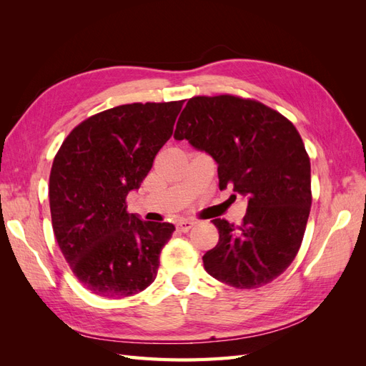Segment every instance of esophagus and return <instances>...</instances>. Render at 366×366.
I'll use <instances>...</instances> for the list:
<instances>
[{
	"label": "esophagus",
	"instance_id": "obj_1",
	"mask_svg": "<svg viewBox=\"0 0 366 366\" xmlns=\"http://www.w3.org/2000/svg\"><path fill=\"white\" fill-rule=\"evenodd\" d=\"M175 227H177V230H179V232H183V234H186V232H189L194 227V221H187V219L179 221Z\"/></svg>",
	"mask_w": 366,
	"mask_h": 366
}]
</instances>
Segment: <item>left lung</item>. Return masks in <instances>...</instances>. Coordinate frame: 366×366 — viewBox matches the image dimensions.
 <instances>
[{
  "label": "left lung",
  "instance_id": "1",
  "mask_svg": "<svg viewBox=\"0 0 366 366\" xmlns=\"http://www.w3.org/2000/svg\"><path fill=\"white\" fill-rule=\"evenodd\" d=\"M174 137L214 157L221 191L232 186L247 198L241 224L212 219L219 239L204 253L206 272L237 289L278 278L301 247L312 207L310 157L295 125L253 99L195 96Z\"/></svg>",
  "mask_w": 366,
  "mask_h": 366
}]
</instances>
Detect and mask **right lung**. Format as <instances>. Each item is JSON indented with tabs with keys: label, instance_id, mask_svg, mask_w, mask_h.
<instances>
[{
	"label": "right lung",
	"instance_id": "1",
	"mask_svg": "<svg viewBox=\"0 0 366 366\" xmlns=\"http://www.w3.org/2000/svg\"><path fill=\"white\" fill-rule=\"evenodd\" d=\"M184 101L127 104L85 119L54 156L49 198L51 226L79 282L102 297L137 295L157 276L169 223L128 214L127 195L139 189L169 140Z\"/></svg>",
	"mask_w": 366,
	"mask_h": 366
}]
</instances>
